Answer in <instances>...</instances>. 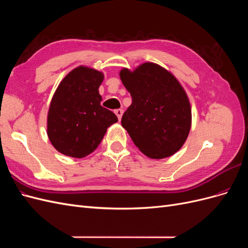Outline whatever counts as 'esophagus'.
<instances>
[{"label": "esophagus", "instance_id": "34e87169", "mask_svg": "<svg viewBox=\"0 0 248 248\" xmlns=\"http://www.w3.org/2000/svg\"><path fill=\"white\" fill-rule=\"evenodd\" d=\"M115 114L117 115V117H118V119H119V120H121L122 115H123V109H121V108H118V109H116V110H115Z\"/></svg>", "mask_w": 248, "mask_h": 248}]
</instances>
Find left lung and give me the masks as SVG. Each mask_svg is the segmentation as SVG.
Returning a JSON list of instances; mask_svg holds the SVG:
<instances>
[{
  "label": "left lung",
  "mask_w": 248,
  "mask_h": 248,
  "mask_svg": "<svg viewBox=\"0 0 248 248\" xmlns=\"http://www.w3.org/2000/svg\"><path fill=\"white\" fill-rule=\"evenodd\" d=\"M131 106L121 123L140 151L161 159L176 153L191 126L188 97L176 78L159 65L144 63L133 72H120Z\"/></svg>",
  "instance_id": "1"
}]
</instances>
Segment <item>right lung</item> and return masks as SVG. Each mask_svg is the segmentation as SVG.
Wrapping results in <instances>:
<instances>
[{
	"label": "right lung",
	"instance_id": "obj_1",
	"mask_svg": "<svg viewBox=\"0 0 248 248\" xmlns=\"http://www.w3.org/2000/svg\"><path fill=\"white\" fill-rule=\"evenodd\" d=\"M102 80L101 72L80 66L59 85L47 116V136L59 152L74 158L89 155L118 121L114 112L100 104Z\"/></svg>",
	"mask_w": 248,
	"mask_h": 248
}]
</instances>
